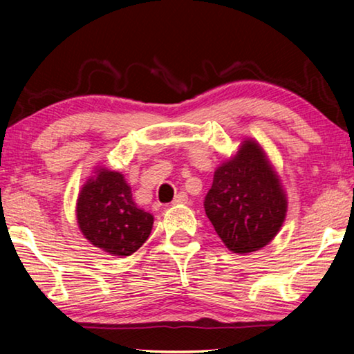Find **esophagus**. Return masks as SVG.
Wrapping results in <instances>:
<instances>
[{"instance_id":"esophagus-1","label":"esophagus","mask_w":354,"mask_h":354,"mask_svg":"<svg viewBox=\"0 0 354 354\" xmlns=\"http://www.w3.org/2000/svg\"><path fill=\"white\" fill-rule=\"evenodd\" d=\"M187 195L184 194V192H181V194H178L176 196H175V200L171 201V205H185V203H187Z\"/></svg>"}]
</instances>
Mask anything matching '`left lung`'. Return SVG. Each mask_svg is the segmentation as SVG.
Listing matches in <instances>:
<instances>
[{"label": "left lung", "instance_id": "left-lung-1", "mask_svg": "<svg viewBox=\"0 0 354 354\" xmlns=\"http://www.w3.org/2000/svg\"><path fill=\"white\" fill-rule=\"evenodd\" d=\"M205 211L232 253H253L273 241L286 218L287 198L259 143L243 140L234 158L215 170Z\"/></svg>", "mask_w": 354, "mask_h": 354}]
</instances>
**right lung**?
I'll list each match as a JSON object with an SVG mask.
<instances>
[{
  "mask_svg": "<svg viewBox=\"0 0 354 354\" xmlns=\"http://www.w3.org/2000/svg\"><path fill=\"white\" fill-rule=\"evenodd\" d=\"M80 230L88 242L112 256H131L153 227V215L136 205L118 171L100 169L87 179L76 203Z\"/></svg>",
  "mask_w": 354,
  "mask_h": 354,
  "instance_id": "obj_1",
  "label": "right lung"
}]
</instances>
